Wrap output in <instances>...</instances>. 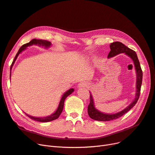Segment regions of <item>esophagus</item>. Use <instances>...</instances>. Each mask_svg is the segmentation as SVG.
Here are the masks:
<instances>
[{
  "label": "esophagus",
  "mask_w": 155,
  "mask_h": 155,
  "mask_svg": "<svg viewBox=\"0 0 155 155\" xmlns=\"http://www.w3.org/2000/svg\"><path fill=\"white\" fill-rule=\"evenodd\" d=\"M87 86H88V84H87V83L84 82V81L79 83L78 84L79 87H86Z\"/></svg>",
  "instance_id": "esophagus-1"
}]
</instances>
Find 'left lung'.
Wrapping results in <instances>:
<instances>
[{
  "instance_id": "left-lung-1",
  "label": "left lung",
  "mask_w": 155,
  "mask_h": 155,
  "mask_svg": "<svg viewBox=\"0 0 155 155\" xmlns=\"http://www.w3.org/2000/svg\"><path fill=\"white\" fill-rule=\"evenodd\" d=\"M110 51L108 55V58H112L117 54H120V53H124L125 54L130 57L134 63V65L137 74V82H136V93H135V98L133 102L124 109L122 111L118 112L114 114H106L102 113L99 111L98 110L95 108L94 100L92 94L90 93V104L88 106V115L91 119L99 120V121H109L111 120H114L119 118L121 116L127 113V111H130L133 106H134L138 100L140 93V88L142 82V71L140 67L139 60L138 59L137 55L136 52L130 49L123 44L119 41H115L111 43L110 45Z\"/></svg>"
}]
</instances>
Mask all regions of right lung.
<instances>
[{"label":"right lung","instance_id":"right-lung-1","mask_svg":"<svg viewBox=\"0 0 155 155\" xmlns=\"http://www.w3.org/2000/svg\"><path fill=\"white\" fill-rule=\"evenodd\" d=\"M38 45L39 46H42V47H45V48L47 47H49L51 45V43L49 41H47V40H37V39H33L31 41H29V43H27L24 45H23L22 47H21L18 52L17 53V54H16L15 58H14V60L12 62V65H11L10 67V71L12 70V68L14 65L15 61L17 60V58L18 57V56L19 55L20 53L22 52L24 50H25L27 47L31 46V45ZM10 77H11V72H10ZM74 89L73 88H71L69 89L62 96V97L60 100V102L59 104V106H58V107L56 110V111L54 112V114H51L49 116H47V117H32L31 115H29L28 114H25L27 116H28L30 119H31L32 120H34L36 121H38V122H49V121H52V120H54L56 119H58L59 116L60 115V114H61V112L63 111V106H64V102H65V100L67 98V97L69 95H71L73 92H74Z\"/></svg>","mask_w":155,"mask_h":155}]
</instances>
